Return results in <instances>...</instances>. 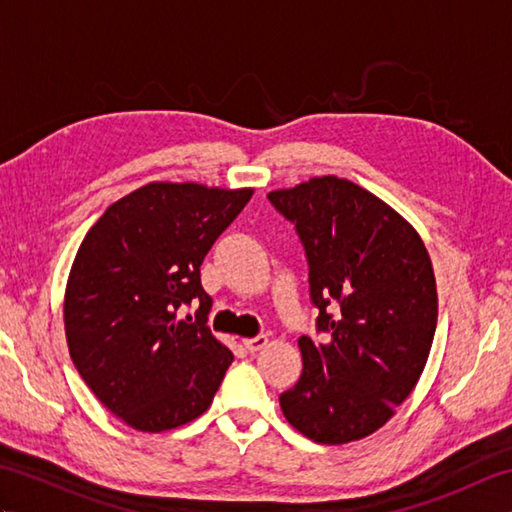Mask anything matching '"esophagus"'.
Here are the masks:
<instances>
[{
    "label": "esophagus",
    "instance_id": "esophagus-1",
    "mask_svg": "<svg viewBox=\"0 0 512 512\" xmlns=\"http://www.w3.org/2000/svg\"><path fill=\"white\" fill-rule=\"evenodd\" d=\"M266 343H268V336L266 334H257V336H253V339H244V347H246L248 352L262 350V347H266Z\"/></svg>",
    "mask_w": 512,
    "mask_h": 512
}]
</instances>
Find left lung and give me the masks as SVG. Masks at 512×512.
<instances>
[{
    "instance_id": "obj_1",
    "label": "left lung",
    "mask_w": 512,
    "mask_h": 512,
    "mask_svg": "<svg viewBox=\"0 0 512 512\" xmlns=\"http://www.w3.org/2000/svg\"><path fill=\"white\" fill-rule=\"evenodd\" d=\"M308 259L321 341L301 336L303 369L279 396L286 420L319 444L383 427L429 358L436 277L420 235L358 184L323 176L268 193Z\"/></svg>"
}]
</instances>
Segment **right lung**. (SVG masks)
I'll return each instance as SVG.
<instances>
[{"label": "right lung", "instance_id": "obj_1", "mask_svg": "<svg viewBox=\"0 0 512 512\" xmlns=\"http://www.w3.org/2000/svg\"><path fill=\"white\" fill-rule=\"evenodd\" d=\"M253 189L151 182L85 235L65 288L76 372L116 418L169 431L209 409L233 354L211 334L200 266ZM200 302L196 319L177 310Z\"/></svg>", "mask_w": 512, "mask_h": 512}]
</instances>
